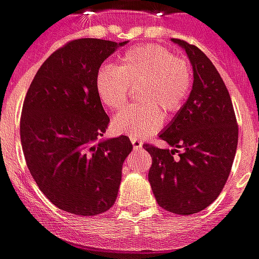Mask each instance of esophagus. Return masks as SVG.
Listing matches in <instances>:
<instances>
[{
  "label": "esophagus",
  "instance_id": "esophagus-1",
  "mask_svg": "<svg viewBox=\"0 0 259 259\" xmlns=\"http://www.w3.org/2000/svg\"><path fill=\"white\" fill-rule=\"evenodd\" d=\"M130 140H132V144H133V147H135V149H140V147L143 146V143H142L139 139H133V137H132Z\"/></svg>",
  "mask_w": 259,
  "mask_h": 259
}]
</instances>
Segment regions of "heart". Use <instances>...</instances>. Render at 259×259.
<instances>
[{"instance_id":"b5f03b06","label":"heart","mask_w":259,"mask_h":259,"mask_svg":"<svg viewBox=\"0 0 259 259\" xmlns=\"http://www.w3.org/2000/svg\"><path fill=\"white\" fill-rule=\"evenodd\" d=\"M139 103L124 107L112 119L117 135L144 137L161 127L163 113H179L189 99L193 86L187 59L170 49L147 44L127 49L117 66L102 65L95 76L99 100L110 110L127 102L132 88H137Z\"/></svg>"}]
</instances>
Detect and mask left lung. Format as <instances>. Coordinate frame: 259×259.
<instances>
[{
    "label": "left lung",
    "mask_w": 259,
    "mask_h": 259,
    "mask_svg": "<svg viewBox=\"0 0 259 259\" xmlns=\"http://www.w3.org/2000/svg\"><path fill=\"white\" fill-rule=\"evenodd\" d=\"M186 49L194 70L190 98L160 139L173 150L146 143L152 156L149 181L161 208L190 215L204 210L223 191L238 144V124L224 80L196 45ZM179 148H183L180 152ZM179 153V158L174 154Z\"/></svg>",
    "instance_id": "obj_1"
}]
</instances>
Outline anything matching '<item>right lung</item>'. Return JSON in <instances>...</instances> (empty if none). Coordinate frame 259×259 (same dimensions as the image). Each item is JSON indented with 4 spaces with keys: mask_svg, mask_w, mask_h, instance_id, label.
Segmentation results:
<instances>
[{
    "mask_svg": "<svg viewBox=\"0 0 259 259\" xmlns=\"http://www.w3.org/2000/svg\"><path fill=\"white\" fill-rule=\"evenodd\" d=\"M124 42L80 38L56 49L38 69L19 122L26 166L58 208L98 215L116 201L127 136L96 142L109 116L95 89L100 65Z\"/></svg>",
    "mask_w": 259,
    "mask_h": 259,
    "instance_id": "add662e5",
    "label": "right lung"
}]
</instances>
